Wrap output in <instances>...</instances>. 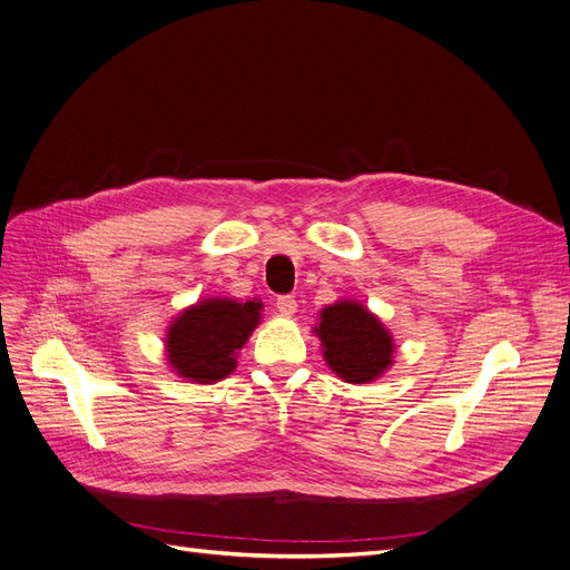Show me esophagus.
Wrapping results in <instances>:
<instances>
[{"label":"esophagus","instance_id":"34e87169","mask_svg":"<svg viewBox=\"0 0 570 570\" xmlns=\"http://www.w3.org/2000/svg\"><path fill=\"white\" fill-rule=\"evenodd\" d=\"M275 305H277V312H279L282 316H293L295 309H298V303H295L293 295H279Z\"/></svg>","mask_w":570,"mask_h":570}]
</instances>
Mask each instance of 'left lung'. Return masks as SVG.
<instances>
[{
    "mask_svg": "<svg viewBox=\"0 0 570 570\" xmlns=\"http://www.w3.org/2000/svg\"><path fill=\"white\" fill-rule=\"evenodd\" d=\"M316 337L333 373L350 384L377 380L393 363V337L382 321L356 301H337L318 314Z\"/></svg>",
    "mask_w": 570,
    "mask_h": 570,
    "instance_id": "left-lung-1",
    "label": "left lung"
}]
</instances>
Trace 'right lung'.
<instances>
[{
  "instance_id": "1",
  "label": "right lung",
  "mask_w": 570,
  "mask_h": 570,
  "mask_svg": "<svg viewBox=\"0 0 570 570\" xmlns=\"http://www.w3.org/2000/svg\"><path fill=\"white\" fill-rule=\"evenodd\" d=\"M258 301L207 298L186 307L167 328L165 352L179 377L214 384L237 365V352L261 321Z\"/></svg>"
}]
</instances>
